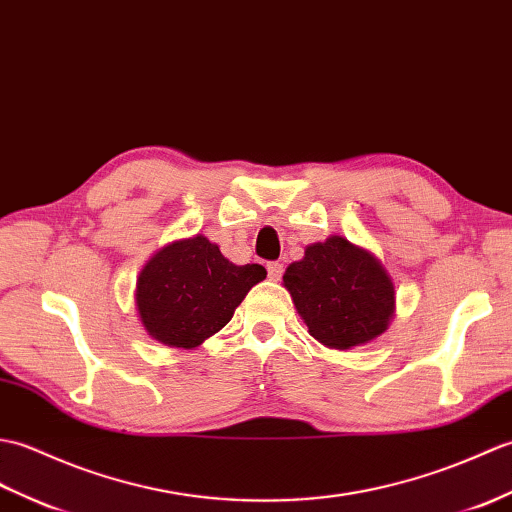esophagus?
Instances as JSON below:
<instances>
[{
	"label": "esophagus",
	"mask_w": 512,
	"mask_h": 512,
	"mask_svg": "<svg viewBox=\"0 0 512 512\" xmlns=\"http://www.w3.org/2000/svg\"><path fill=\"white\" fill-rule=\"evenodd\" d=\"M282 271H285V267H282V263H278V260H271V263H267V274L271 280H280Z\"/></svg>",
	"instance_id": "34e87169"
}]
</instances>
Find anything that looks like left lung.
<instances>
[{
	"label": "left lung",
	"mask_w": 512,
	"mask_h": 512,
	"mask_svg": "<svg viewBox=\"0 0 512 512\" xmlns=\"http://www.w3.org/2000/svg\"><path fill=\"white\" fill-rule=\"evenodd\" d=\"M309 333L328 348L348 350L381 335L394 313V285L366 249L331 236L309 245L282 276Z\"/></svg>",
	"instance_id": "left-lung-1"
}]
</instances>
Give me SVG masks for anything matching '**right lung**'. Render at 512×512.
Wrapping results in <instances>:
<instances>
[{
	"label": "right lung",
	"instance_id": "add662e5",
	"mask_svg": "<svg viewBox=\"0 0 512 512\" xmlns=\"http://www.w3.org/2000/svg\"><path fill=\"white\" fill-rule=\"evenodd\" d=\"M265 276V267H238L206 236H195L164 247L146 263L135 304L153 339L190 350L221 331Z\"/></svg>",
	"mask_w": 512,
	"mask_h": 512
}]
</instances>
